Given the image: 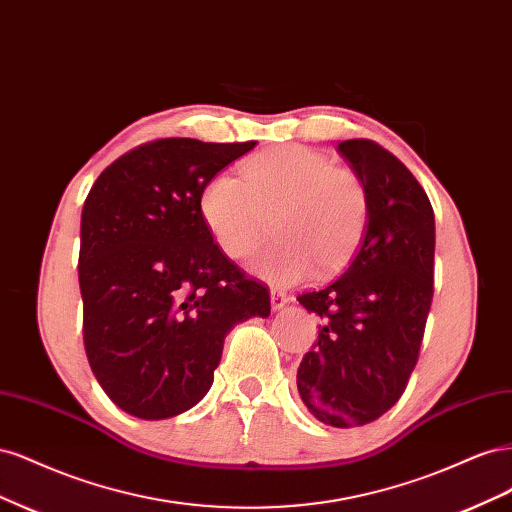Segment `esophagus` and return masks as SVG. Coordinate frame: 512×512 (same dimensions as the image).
<instances>
[{"mask_svg":"<svg viewBox=\"0 0 512 512\" xmlns=\"http://www.w3.org/2000/svg\"><path fill=\"white\" fill-rule=\"evenodd\" d=\"M288 301H290V297H288L284 290L271 288V305H273V309H282Z\"/></svg>","mask_w":512,"mask_h":512,"instance_id":"obj_1","label":"esophagus"}]
</instances>
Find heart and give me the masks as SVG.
<instances>
[{"label":"heart","instance_id":"1","mask_svg":"<svg viewBox=\"0 0 512 512\" xmlns=\"http://www.w3.org/2000/svg\"><path fill=\"white\" fill-rule=\"evenodd\" d=\"M198 211L230 258L250 254L273 215L277 239L260 247L250 267L273 284H294L314 267L329 275L348 265L365 235L369 198L354 170L288 145L247 160L241 177L213 175L200 190Z\"/></svg>","mask_w":512,"mask_h":512}]
</instances>
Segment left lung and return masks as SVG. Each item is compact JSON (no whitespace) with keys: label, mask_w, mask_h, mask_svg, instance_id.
I'll return each instance as SVG.
<instances>
[{"label":"left lung","mask_w":512,"mask_h":512,"mask_svg":"<svg viewBox=\"0 0 512 512\" xmlns=\"http://www.w3.org/2000/svg\"><path fill=\"white\" fill-rule=\"evenodd\" d=\"M337 149L365 185L369 222L344 273L299 294L322 324L297 389L318 421L344 429L376 421L406 391L433 299L436 220L391 151L367 138Z\"/></svg>","instance_id":"1"}]
</instances>
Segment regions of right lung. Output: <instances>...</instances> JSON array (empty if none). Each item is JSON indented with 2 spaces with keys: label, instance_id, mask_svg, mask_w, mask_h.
Here are the masks:
<instances>
[{
  "label": "right lung",
  "instance_id": "add662e5",
  "mask_svg": "<svg viewBox=\"0 0 512 512\" xmlns=\"http://www.w3.org/2000/svg\"><path fill=\"white\" fill-rule=\"evenodd\" d=\"M256 147L160 138L102 170L81 215L83 342L115 406L145 421L196 406L213 384L224 337L267 318L265 284L213 241L203 185Z\"/></svg>",
  "mask_w": 512,
  "mask_h": 512
}]
</instances>
